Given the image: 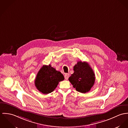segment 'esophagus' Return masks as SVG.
I'll return each mask as SVG.
<instances>
[{
	"label": "esophagus",
	"instance_id": "34e87169",
	"mask_svg": "<svg viewBox=\"0 0 128 128\" xmlns=\"http://www.w3.org/2000/svg\"><path fill=\"white\" fill-rule=\"evenodd\" d=\"M64 76H65V80H67L68 79L69 77V74H65Z\"/></svg>",
	"mask_w": 128,
	"mask_h": 128
}]
</instances>
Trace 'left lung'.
<instances>
[{"label":"left lung","mask_w":128,"mask_h":128,"mask_svg":"<svg viewBox=\"0 0 128 128\" xmlns=\"http://www.w3.org/2000/svg\"><path fill=\"white\" fill-rule=\"evenodd\" d=\"M74 71L69 78L74 88L82 93L89 91L95 83V75L89 64L78 61L74 67Z\"/></svg>","instance_id":"1"}]
</instances>
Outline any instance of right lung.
<instances>
[{
	"instance_id": "add662e5",
	"label": "right lung",
	"mask_w": 128,
	"mask_h": 128,
	"mask_svg": "<svg viewBox=\"0 0 128 128\" xmlns=\"http://www.w3.org/2000/svg\"><path fill=\"white\" fill-rule=\"evenodd\" d=\"M64 80L63 74L49 65H44L38 72L35 80V85L41 93L47 94L52 92L59 82Z\"/></svg>"
}]
</instances>
